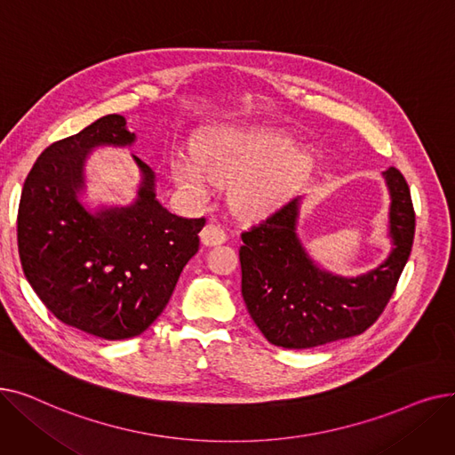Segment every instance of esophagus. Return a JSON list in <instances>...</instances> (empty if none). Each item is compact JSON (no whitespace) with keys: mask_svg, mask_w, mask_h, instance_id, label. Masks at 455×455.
I'll return each mask as SVG.
<instances>
[{"mask_svg":"<svg viewBox=\"0 0 455 455\" xmlns=\"http://www.w3.org/2000/svg\"><path fill=\"white\" fill-rule=\"evenodd\" d=\"M227 242V232L220 225H206L201 230V243L204 247H213V245H221Z\"/></svg>","mask_w":455,"mask_h":455,"instance_id":"obj_1","label":"esophagus"}]
</instances>
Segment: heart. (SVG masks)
Returning <instances> with one entry per match:
<instances>
[{
  "label": "heart",
  "mask_w": 455,
  "mask_h": 455,
  "mask_svg": "<svg viewBox=\"0 0 455 455\" xmlns=\"http://www.w3.org/2000/svg\"><path fill=\"white\" fill-rule=\"evenodd\" d=\"M290 134L261 127H221L208 132L196 158L180 155L172 164L177 186L204 196L210 182L230 188L232 206L247 215L266 213L288 197L309 170V156L291 148Z\"/></svg>",
  "instance_id": "heart-1"
}]
</instances>
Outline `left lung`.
I'll use <instances>...</instances> for the list:
<instances>
[{"label": "left lung", "instance_id": "obj_1", "mask_svg": "<svg viewBox=\"0 0 455 455\" xmlns=\"http://www.w3.org/2000/svg\"><path fill=\"white\" fill-rule=\"evenodd\" d=\"M381 177L391 199V251L367 273L336 275L309 256L299 234L304 197L242 234V295L269 343L299 350L354 338L384 312L411 252L415 212L408 182L396 167Z\"/></svg>", "mask_w": 455, "mask_h": 455}]
</instances>
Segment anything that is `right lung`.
<instances>
[{
    "mask_svg": "<svg viewBox=\"0 0 455 455\" xmlns=\"http://www.w3.org/2000/svg\"><path fill=\"white\" fill-rule=\"evenodd\" d=\"M134 143L119 114L52 143L29 172L18 210L21 267L38 299L64 324L107 341L136 338L155 323L204 227V218H179L156 199V175L134 155V201L86 203L90 155Z\"/></svg>",
    "mask_w": 455,
    "mask_h": 455,
    "instance_id": "obj_1",
    "label": "right lung"
}]
</instances>
